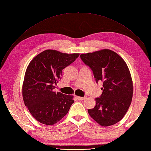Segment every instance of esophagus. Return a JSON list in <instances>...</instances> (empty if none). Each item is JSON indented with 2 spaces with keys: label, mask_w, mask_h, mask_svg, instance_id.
Returning a JSON list of instances; mask_svg holds the SVG:
<instances>
[{
  "label": "esophagus",
  "mask_w": 151,
  "mask_h": 151,
  "mask_svg": "<svg viewBox=\"0 0 151 151\" xmlns=\"http://www.w3.org/2000/svg\"><path fill=\"white\" fill-rule=\"evenodd\" d=\"M77 99H78L79 100H84L85 99H86V97H81V96H77Z\"/></svg>",
  "instance_id": "obj_1"
}]
</instances>
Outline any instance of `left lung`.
<instances>
[{"label": "left lung", "instance_id": "obj_1", "mask_svg": "<svg viewBox=\"0 0 151 151\" xmlns=\"http://www.w3.org/2000/svg\"><path fill=\"white\" fill-rule=\"evenodd\" d=\"M92 70L96 82L103 81L102 94L88 113L101 126L118 123L127 112L133 96L131 74L124 60L116 52L104 49L80 55Z\"/></svg>", "mask_w": 151, "mask_h": 151}]
</instances>
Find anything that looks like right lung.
I'll return each mask as SVG.
<instances>
[{
  "instance_id": "right-lung-1",
  "label": "right lung",
  "mask_w": 151,
  "mask_h": 151,
  "mask_svg": "<svg viewBox=\"0 0 151 151\" xmlns=\"http://www.w3.org/2000/svg\"><path fill=\"white\" fill-rule=\"evenodd\" d=\"M79 56L56 50L42 51L32 59L25 72L22 86L24 104L35 119L46 125H53L68 113L74 96L56 93L62 70Z\"/></svg>"
}]
</instances>
